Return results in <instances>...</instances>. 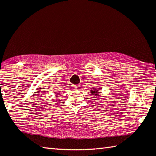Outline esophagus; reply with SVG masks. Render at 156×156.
I'll use <instances>...</instances> for the list:
<instances>
[{"mask_svg": "<svg viewBox=\"0 0 156 156\" xmlns=\"http://www.w3.org/2000/svg\"><path fill=\"white\" fill-rule=\"evenodd\" d=\"M73 87L75 88V89H77V90H78V89H80V84H76V85L73 86Z\"/></svg>", "mask_w": 156, "mask_h": 156, "instance_id": "esophagus-1", "label": "esophagus"}]
</instances>
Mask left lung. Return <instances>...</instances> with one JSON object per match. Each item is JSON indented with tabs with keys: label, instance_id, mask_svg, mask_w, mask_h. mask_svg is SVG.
Here are the masks:
<instances>
[{
	"label": "left lung",
	"instance_id": "obj_1",
	"mask_svg": "<svg viewBox=\"0 0 156 156\" xmlns=\"http://www.w3.org/2000/svg\"><path fill=\"white\" fill-rule=\"evenodd\" d=\"M99 92H100V91L98 90V89H92V90H91V94L93 95V96H98Z\"/></svg>",
	"mask_w": 156,
	"mask_h": 156
}]
</instances>
